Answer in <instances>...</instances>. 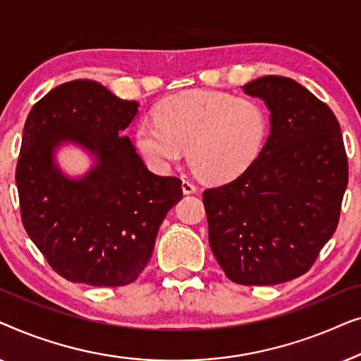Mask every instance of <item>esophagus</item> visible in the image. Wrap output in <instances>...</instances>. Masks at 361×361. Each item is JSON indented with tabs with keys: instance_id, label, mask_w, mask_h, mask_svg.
<instances>
[{
	"instance_id": "obj_1",
	"label": "esophagus",
	"mask_w": 361,
	"mask_h": 361,
	"mask_svg": "<svg viewBox=\"0 0 361 361\" xmlns=\"http://www.w3.org/2000/svg\"><path fill=\"white\" fill-rule=\"evenodd\" d=\"M182 192H184L185 195H189V194H195V192H197V187H195L194 182H190L189 179H184V180H182Z\"/></svg>"
}]
</instances>
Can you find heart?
Here are the masks:
<instances>
[{
	"label": "heart",
	"mask_w": 361,
	"mask_h": 361,
	"mask_svg": "<svg viewBox=\"0 0 361 361\" xmlns=\"http://www.w3.org/2000/svg\"><path fill=\"white\" fill-rule=\"evenodd\" d=\"M268 131V111L259 102L224 92L190 90L162 102L154 120L137 123L135 142L154 171H169L187 149L197 174L224 182L241 174L258 157Z\"/></svg>",
	"instance_id": "obj_1"
}]
</instances>
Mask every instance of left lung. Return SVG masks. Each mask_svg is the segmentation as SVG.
Returning a JSON list of instances; mask_svg holds the SVG:
<instances>
[{
  "mask_svg": "<svg viewBox=\"0 0 361 361\" xmlns=\"http://www.w3.org/2000/svg\"><path fill=\"white\" fill-rule=\"evenodd\" d=\"M271 113L258 157L228 184L207 189L209 243L226 278L273 286L307 273L338 225L348 184L334 111L293 78L246 83Z\"/></svg>",
  "mask_w": 361,
  "mask_h": 361,
  "instance_id": "obj_1",
  "label": "left lung"
}]
</instances>
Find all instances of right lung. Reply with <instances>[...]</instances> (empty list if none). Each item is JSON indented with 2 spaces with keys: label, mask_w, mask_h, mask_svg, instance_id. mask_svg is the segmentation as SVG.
<instances>
[{
  "label": "right lung",
  "mask_w": 361,
  "mask_h": 361,
  "mask_svg": "<svg viewBox=\"0 0 361 361\" xmlns=\"http://www.w3.org/2000/svg\"><path fill=\"white\" fill-rule=\"evenodd\" d=\"M140 103L93 80L52 88L29 111L16 167L21 219L47 263L72 283L116 288L136 281L159 226L182 199L180 179L147 169L123 131ZM71 142L96 162L80 178L56 164Z\"/></svg>",
  "instance_id": "add662e5"
}]
</instances>
